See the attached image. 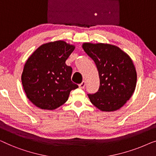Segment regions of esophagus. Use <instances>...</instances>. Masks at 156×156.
<instances>
[{
    "mask_svg": "<svg viewBox=\"0 0 156 156\" xmlns=\"http://www.w3.org/2000/svg\"><path fill=\"white\" fill-rule=\"evenodd\" d=\"M85 85H86V83H85V81H83L82 83H80V84H79V87H80V89H83L85 86Z\"/></svg>",
    "mask_w": 156,
    "mask_h": 156,
    "instance_id": "34e87169",
    "label": "esophagus"
}]
</instances>
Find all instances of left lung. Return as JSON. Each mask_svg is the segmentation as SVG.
Listing matches in <instances>:
<instances>
[{"label": "left lung", "mask_w": 156, "mask_h": 156, "mask_svg": "<svg viewBox=\"0 0 156 156\" xmlns=\"http://www.w3.org/2000/svg\"><path fill=\"white\" fill-rule=\"evenodd\" d=\"M83 49L95 61L99 73V90L87 94L91 103L103 112L120 109L132 96L136 85V71L130 56L109 44L83 43Z\"/></svg>", "instance_id": "1"}]
</instances>
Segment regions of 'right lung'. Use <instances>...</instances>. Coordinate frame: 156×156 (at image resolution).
<instances>
[{
	"label": "right lung",
	"instance_id": "add662e5",
	"mask_svg": "<svg viewBox=\"0 0 156 156\" xmlns=\"http://www.w3.org/2000/svg\"><path fill=\"white\" fill-rule=\"evenodd\" d=\"M75 46L64 41L44 44L26 61L22 83L26 95L39 108L54 110L68 100L78 85L71 81L72 68L66 61Z\"/></svg>",
	"mask_w": 156,
	"mask_h": 156
}]
</instances>
